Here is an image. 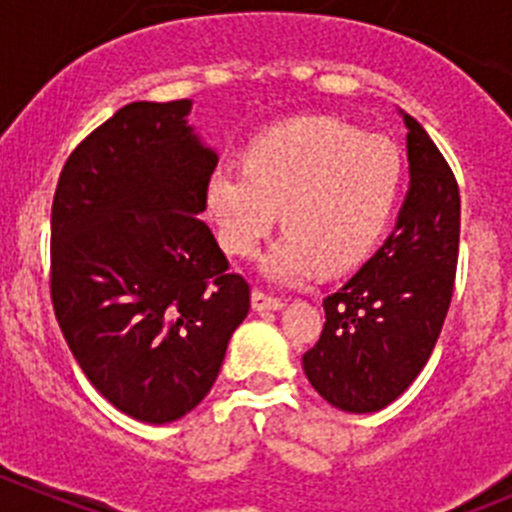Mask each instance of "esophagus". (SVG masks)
<instances>
[{
  "label": "esophagus",
  "mask_w": 512,
  "mask_h": 512,
  "mask_svg": "<svg viewBox=\"0 0 512 512\" xmlns=\"http://www.w3.org/2000/svg\"><path fill=\"white\" fill-rule=\"evenodd\" d=\"M282 307H285V302H282L280 297H272V295H267V292H262V290L252 292V310H255V312L282 310Z\"/></svg>",
  "instance_id": "1"
}]
</instances>
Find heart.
I'll list each match as a JSON object with an SVG mask.
<instances>
[{"label":"heart","instance_id":"b5f03b06","mask_svg":"<svg viewBox=\"0 0 512 512\" xmlns=\"http://www.w3.org/2000/svg\"><path fill=\"white\" fill-rule=\"evenodd\" d=\"M403 172L388 137L362 135L332 117H297L257 135L245 165L215 167L205 202L220 245L235 257L255 255L280 212L287 230L260 272L295 285L320 267L347 270L375 247L398 205Z\"/></svg>","mask_w":512,"mask_h":512}]
</instances>
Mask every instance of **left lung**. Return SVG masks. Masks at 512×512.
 I'll list each match as a JSON object with an SVG mask.
<instances>
[{
	"label": "left lung",
	"instance_id": "1",
	"mask_svg": "<svg viewBox=\"0 0 512 512\" xmlns=\"http://www.w3.org/2000/svg\"><path fill=\"white\" fill-rule=\"evenodd\" d=\"M408 127L410 187L380 250L322 300L325 327L302 367L312 388L345 413H377L428 362L455 285L460 192L423 124Z\"/></svg>",
	"mask_w": 512,
	"mask_h": 512
}]
</instances>
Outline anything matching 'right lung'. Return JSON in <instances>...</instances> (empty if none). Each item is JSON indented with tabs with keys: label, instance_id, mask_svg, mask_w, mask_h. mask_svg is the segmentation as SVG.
Segmentation results:
<instances>
[{
	"label": "right lung",
	"instance_id": "add662e5",
	"mask_svg": "<svg viewBox=\"0 0 512 512\" xmlns=\"http://www.w3.org/2000/svg\"><path fill=\"white\" fill-rule=\"evenodd\" d=\"M190 99L132 102L64 162L52 202V305L99 395L142 423L180 420L215 385L250 285L200 220L217 152Z\"/></svg>",
	"mask_w": 512,
	"mask_h": 512
}]
</instances>
